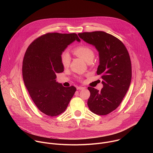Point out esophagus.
Here are the masks:
<instances>
[{
  "mask_svg": "<svg viewBox=\"0 0 153 153\" xmlns=\"http://www.w3.org/2000/svg\"><path fill=\"white\" fill-rule=\"evenodd\" d=\"M77 90H85V88L82 86H78V87H77Z\"/></svg>",
  "mask_w": 153,
  "mask_h": 153,
  "instance_id": "34e87169",
  "label": "esophagus"
}]
</instances>
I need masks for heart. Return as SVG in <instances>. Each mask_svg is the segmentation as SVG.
<instances>
[{
	"label": "heart",
	"instance_id": "obj_1",
	"mask_svg": "<svg viewBox=\"0 0 153 153\" xmlns=\"http://www.w3.org/2000/svg\"><path fill=\"white\" fill-rule=\"evenodd\" d=\"M73 52L77 56L81 58L86 62L89 60L93 59L94 58L93 51L86 46H79L73 50ZM60 60L63 67L67 68L69 67L71 62V57L68 52H63L62 53L60 56Z\"/></svg>",
	"mask_w": 153,
	"mask_h": 153
}]
</instances>
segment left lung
Segmentation results:
<instances>
[{
	"label": "left lung",
	"mask_w": 153,
	"mask_h": 153,
	"mask_svg": "<svg viewBox=\"0 0 153 153\" xmlns=\"http://www.w3.org/2000/svg\"><path fill=\"white\" fill-rule=\"evenodd\" d=\"M78 36L99 52L97 74L103 79L100 91L88 88L90 97L87 104L94 114L106 115L119 106L129 87L132 71L128 52L120 40L103 31L85 32Z\"/></svg>",
	"instance_id": "1"
}]
</instances>
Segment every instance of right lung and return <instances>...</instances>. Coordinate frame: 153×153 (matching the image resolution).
I'll return each instance as SVG.
<instances>
[{
    "label": "right lung",
    "instance_id": "add662e5",
    "mask_svg": "<svg viewBox=\"0 0 153 153\" xmlns=\"http://www.w3.org/2000/svg\"><path fill=\"white\" fill-rule=\"evenodd\" d=\"M75 40L76 33H47L34 40L27 48L22 63L25 85L39 110L49 116H56L66 110L76 88L64 87L56 81V74L64 67L60 56Z\"/></svg>",
    "mask_w": 153,
    "mask_h": 153
}]
</instances>
